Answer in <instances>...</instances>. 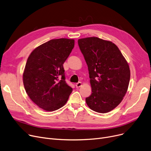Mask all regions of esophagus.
Listing matches in <instances>:
<instances>
[{
    "mask_svg": "<svg viewBox=\"0 0 151 151\" xmlns=\"http://www.w3.org/2000/svg\"><path fill=\"white\" fill-rule=\"evenodd\" d=\"M81 85H82V83H81V82H78V83H76L75 86H76V88H80V87L81 86Z\"/></svg>",
    "mask_w": 151,
    "mask_h": 151,
    "instance_id": "esophagus-1",
    "label": "esophagus"
}]
</instances>
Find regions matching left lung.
I'll return each mask as SVG.
<instances>
[{
  "mask_svg": "<svg viewBox=\"0 0 151 151\" xmlns=\"http://www.w3.org/2000/svg\"><path fill=\"white\" fill-rule=\"evenodd\" d=\"M78 43L88 65L92 88L86 104L96 112H109L127 93L130 79L128 63L112 42L90 37L78 39Z\"/></svg>",
  "mask_w": 151,
  "mask_h": 151,
  "instance_id": "8db88e82",
  "label": "left lung"
}]
</instances>
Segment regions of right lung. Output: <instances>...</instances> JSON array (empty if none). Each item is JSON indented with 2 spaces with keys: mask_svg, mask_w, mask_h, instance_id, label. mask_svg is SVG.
Instances as JSON below:
<instances>
[{
  "mask_svg": "<svg viewBox=\"0 0 151 151\" xmlns=\"http://www.w3.org/2000/svg\"><path fill=\"white\" fill-rule=\"evenodd\" d=\"M74 45V39H52L36 47L28 58L24 87L31 100L45 111L62 107L73 91L65 81L63 64Z\"/></svg>",
  "mask_w": 151,
  "mask_h": 151,
  "instance_id": "1",
  "label": "right lung"
}]
</instances>
